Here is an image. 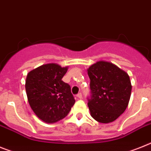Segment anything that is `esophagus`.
Returning <instances> with one entry per match:
<instances>
[{"mask_svg": "<svg viewBox=\"0 0 151 151\" xmlns=\"http://www.w3.org/2000/svg\"><path fill=\"white\" fill-rule=\"evenodd\" d=\"M77 98H78V99H82V94H81V93H78V95H77Z\"/></svg>", "mask_w": 151, "mask_h": 151, "instance_id": "obj_1", "label": "esophagus"}]
</instances>
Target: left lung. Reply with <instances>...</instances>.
Instances as JSON below:
<instances>
[{
	"label": "left lung",
	"instance_id": "8db88e82",
	"mask_svg": "<svg viewBox=\"0 0 151 151\" xmlns=\"http://www.w3.org/2000/svg\"><path fill=\"white\" fill-rule=\"evenodd\" d=\"M87 73L91 80L90 114L100 123L114 122L129 103L132 88L129 76L112 63L104 60L92 64Z\"/></svg>",
	"mask_w": 151,
	"mask_h": 151
}]
</instances>
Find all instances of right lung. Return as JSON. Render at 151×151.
Listing matches in <instances>:
<instances>
[{
	"mask_svg": "<svg viewBox=\"0 0 151 151\" xmlns=\"http://www.w3.org/2000/svg\"><path fill=\"white\" fill-rule=\"evenodd\" d=\"M68 68L47 63L27 76L25 88L29 105L45 123L53 124L63 119L76 102L69 85L62 80Z\"/></svg>",
	"mask_w": 151,
	"mask_h": 151,
	"instance_id": "add662e5",
	"label": "right lung"
}]
</instances>
